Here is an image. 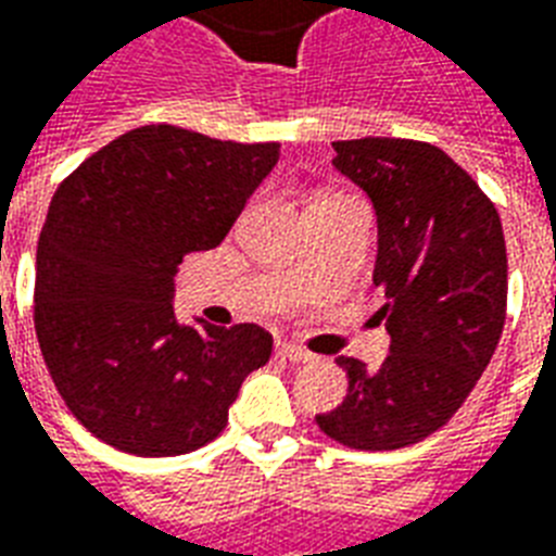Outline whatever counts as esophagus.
Masks as SVG:
<instances>
[{
    "mask_svg": "<svg viewBox=\"0 0 556 556\" xmlns=\"http://www.w3.org/2000/svg\"><path fill=\"white\" fill-rule=\"evenodd\" d=\"M277 353L291 364H308L312 358H315V355L308 353V350H303V346H296V344H288V341H279Z\"/></svg>",
    "mask_w": 556,
    "mask_h": 556,
    "instance_id": "1",
    "label": "esophagus"
}]
</instances>
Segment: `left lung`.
I'll return each mask as SVG.
<instances>
[{
  "label": "left lung",
  "mask_w": 556,
  "mask_h": 556,
  "mask_svg": "<svg viewBox=\"0 0 556 556\" xmlns=\"http://www.w3.org/2000/svg\"><path fill=\"white\" fill-rule=\"evenodd\" d=\"M332 165L370 198L379 224L372 282L384 291L391 355L338 358L350 388L317 426L364 452L402 448L446 426L486 370L507 312L502 218L438 146L364 137L332 142Z\"/></svg>",
  "instance_id": "8db88e82"
}]
</instances>
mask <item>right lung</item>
Listing matches in <instances>:
<instances>
[{
    "label": "right lung",
    "mask_w": 556,
    "mask_h": 556,
    "mask_svg": "<svg viewBox=\"0 0 556 556\" xmlns=\"http://www.w3.org/2000/svg\"><path fill=\"white\" fill-rule=\"evenodd\" d=\"M277 160L279 142L146 125L58 186L37 241L34 329L66 408L108 446L201 448L270 358L256 324H180L175 277L186 253L222 244Z\"/></svg>",
    "instance_id": "obj_1"
}]
</instances>
